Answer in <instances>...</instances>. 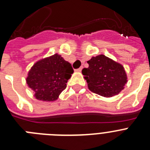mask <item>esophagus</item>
<instances>
[{
  "label": "esophagus",
  "instance_id": "obj_1",
  "mask_svg": "<svg viewBox=\"0 0 150 150\" xmlns=\"http://www.w3.org/2000/svg\"><path fill=\"white\" fill-rule=\"evenodd\" d=\"M82 69H83V67H80V68L76 69V71H77V72H81Z\"/></svg>",
  "mask_w": 150,
  "mask_h": 150
}]
</instances>
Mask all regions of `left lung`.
Returning a JSON list of instances; mask_svg holds the SVG:
<instances>
[{
    "instance_id": "left-lung-1",
    "label": "left lung",
    "mask_w": 150,
    "mask_h": 150,
    "mask_svg": "<svg viewBox=\"0 0 150 150\" xmlns=\"http://www.w3.org/2000/svg\"><path fill=\"white\" fill-rule=\"evenodd\" d=\"M87 63L89 67L83 69L82 74L93 93L109 98L125 89L127 77L121 64L103 54L93 57Z\"/></svg>"
}]
</instances>
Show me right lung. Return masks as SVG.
<instances>
[{
  "mask_svg": "<svg viewBox=\"0 0 150 150\" xmlns=\"http://www.w3.org/2000/svg\"><path fill=\"white\" fill-rule=\"evenodd\" d=\"M73 73L70 63L60 54H54L33 64L28 73L26 83L34 91L36 99L53 102L67 87Z\"/></svg>",
  "mask_w": 150,
  "mask_h": 150,
  "instance_id": "1",
  "label": "right lung"
}]
</instances>
